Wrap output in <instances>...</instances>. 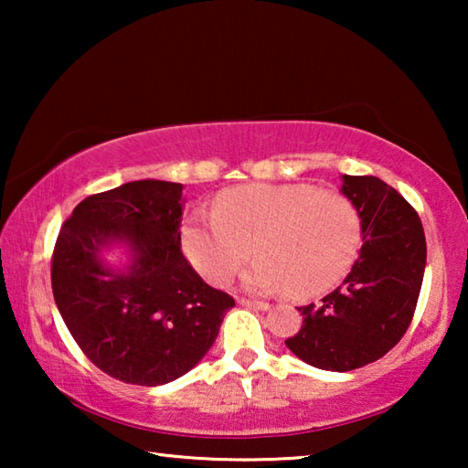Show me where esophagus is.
I'll use <instances>...</instances> for the list:
<instances>
[{
    "label": "esophagus",
    "mask_w": 468,
    "mask_h": 468,
    "mask_svg": "<svg viewBox=\"0 0 468 468\" xmlns=\"http://www.w3.org/2000/svg\"><path fill=\"white\" fill-rule=\"evenodd\" d=\"M241 307H248V310H258V312H268L271 310V303L266 301H250V299H239L237 301Z\"/></svg>",
    "instance_id": "34e87169"
}]
</instances>
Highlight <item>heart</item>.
<instances>
[{"label": "heart", "mask_w": 468, "mask_h": 468, "mask_svg": "<svg viewBox=\"0 0 468 468\" xmlns=\"http://www.w3.org/2000/svg\"><path fill=\"white\" fill-rule=\"evenodd\" d=\"M189 262L210 284H227L253 253L241 276L250 292L289 289L307 297L332 287L357 258L361 220L343 194L305 184H253L227 189L215 215L196 210L184 225Z\"/></svg>", "instance_id": "b5f03b06"}]
</instances>
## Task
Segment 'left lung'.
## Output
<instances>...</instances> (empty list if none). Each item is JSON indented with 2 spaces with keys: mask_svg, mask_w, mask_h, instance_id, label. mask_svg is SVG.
Segmentation results:
<instances>
[{
  "mask_svg": "<svg viewBox=\"0 0 468 468\" xmlns=\"http://www.w3.org/2000/svg\"><path fill=\"white\" fill-rule=\"evenodd\" d=\"M361 218L363 245L343 287L299 307L303 326L284 340L307 366L351 371L390 351L413 320L427 245L417 212L394 187L371 176L340 186Z\"/></svg>",
  "mask_w": 468,
  "mask_h": 468,
  "instance_id": "left-lung-1",
  "label": "left lung"
}]
</instances>
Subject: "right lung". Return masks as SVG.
<instances>
[{"label":"right lung","instance_id":"obj_1","mask_svg":"<svg viewBox=\"0 0 468 468\" xmlns=\"http://www.w3.org/2000/svg\"><path fill=\"white\" fill-rule=\"evenodd\" d=\"M184 204L181 184L130 181L78 204L55 243L61 318L86 357L125 384L161 386L187 374L235 305L181 253ZM115 247L126 253L122 267L106 262Z\"/></svg>","mask_w":468,"mask_h":468}]
</instances>
